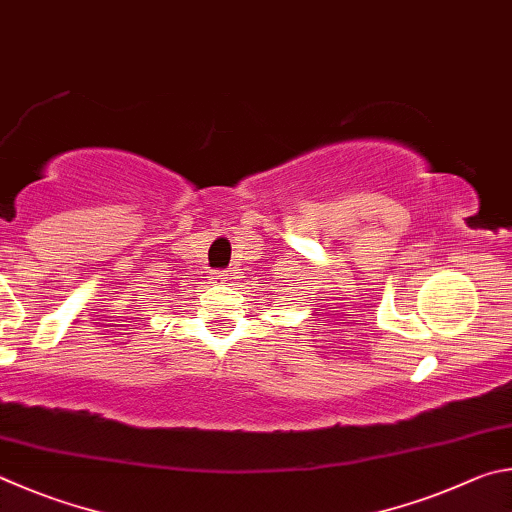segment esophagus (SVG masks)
Wrapping results in <instances>:
<instances>
[{
	"instance_id": "34e87169",
	"label": "esophagus",
	"mask_w": 512,
	"mask_h": 512,
	"mask_svg": "<svg viewBox=\"0 0 512 512\" xmlns=\"http://www.w3.org/2000/svg\"><path fill=\"white\" fill-rule=\"evenodd\" d=\"M222 276H224V274H222V272H220V274H218V279H220V281H222Z\"/></svg>"
}]
</instances>
